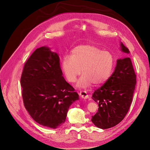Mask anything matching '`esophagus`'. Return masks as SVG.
I'll list each match as a JSON object with an SVG mask.
<instances>
[{
    "instance_id": "obj_1",
    "label": "esophagus",
    "mask_w": 150,
    "mask_h": 150,
    "mask_svg": "<svg viewBox=\"0 0 150 150\" xmlns=\"http://www.w3.org/2000/svg\"><path fill=\"white\" fill-rule=\"evenodd\" d=\"M80 96L81 98H84V99H88L89 98V96L88 95V94L87 93V92H86V91H81L79 93Z\"/></svg>"
}]
</instances>
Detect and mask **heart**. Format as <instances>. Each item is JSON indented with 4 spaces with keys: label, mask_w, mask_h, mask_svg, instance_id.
I'll list each match as a JSON object with an SVG mask.
<instances>
[{
    "label": "heart",
    "mask_w": 150,
    "mask_h": 150,
    "mask_svg": "<svg viewBox=\"0 0 150 150\" xmlns=\"http://www.w3.org/2000/svg\"><path fill=\"white\" fill-rule=\"evenodd\" d=\"M114 58L108 51H103L99 47L84 44L76 47L71 56L66 55L62 59V70L66 79L74 83L81 74L77 86L86 88L92 83L100 85L111 76L114 68Z\"/></svg>",
    "instance_id": "heart-1"
}]
</instances>
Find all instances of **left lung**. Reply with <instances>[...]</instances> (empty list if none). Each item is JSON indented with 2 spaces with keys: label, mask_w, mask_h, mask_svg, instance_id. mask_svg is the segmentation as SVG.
Instances as JSON below:
<instances>
[{
  "label": "left lung",
  "mask_w": 150,
  "mask_h": 150,
  "mask_svg": "<svg viewBox=\"0 0 150 150\" xmlns=\"http://www.w3.org/2000/svg\"><path fill=\"white\" fill-rule=\"evenodd\" d=\"M121 50L129 53L122 42ZM136 84V75L130 58L117 59L115 70L105 84L94 91L92 99L98 104L91 121L97 127L108 129L119 124L128 113Z\"/></svg>",
  "instance_id": "1"
}]
</instances>
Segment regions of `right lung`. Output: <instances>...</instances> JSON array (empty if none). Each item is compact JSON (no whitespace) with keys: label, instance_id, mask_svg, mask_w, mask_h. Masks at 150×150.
<instances>
[{"label":"right lung","instance_id":"1","mask_svg":"<svg viewBox=\"0 0 150 150\" xmlns=\"http://www.w3.org/2000/svg\"><path fill=\"white\" fill-rule=\"evenodd\" d=\"M21 85L25 109L35 122L45 127L61 126L70 106L79 99L62 76L58 54L47 47L37 49L27 59Z\"/></svg>","mask_w":150,"mask_h":150}]
</instances>
